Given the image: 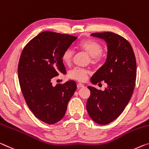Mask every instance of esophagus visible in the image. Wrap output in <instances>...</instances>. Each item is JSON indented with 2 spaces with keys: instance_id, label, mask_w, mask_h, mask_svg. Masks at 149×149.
<instances>
[{
  "instance_id": "obj_1",
  "label": "esophagus",
  "mask_w": 149,
  "mask_h": 149,
  "mask_svg": "<svg viewBox=\"0 0 149 149\" xmlns=\"http://www.w3.org/2000/svg\"><path fill=\"white\" fill-rule=\"evenodd\" d=\"M77 87H78V88H81V87H84V85L82 84L79 83V84H77Z\"/></svg>"
}]
</instances>
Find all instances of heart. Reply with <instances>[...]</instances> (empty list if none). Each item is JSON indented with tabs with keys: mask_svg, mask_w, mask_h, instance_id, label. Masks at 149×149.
<instances>
[{
	"mask_svg": "<svg viewBox=\"0 0 149 149\" xmlns=\"http://www.w3.org/2000/svg\"><path fill=\"white\" fill-rule=\"evenodd\" d=\"M77 48L88 54L90 56L91 63L96 64L100 62L102 58L103 46L101 44L95 40L87 39L81 40L77 44ZM74 52L71 48H67L63 51L62 55V60L65 64H70L72 62ZM89 71L81 68H75L69 73V77L71 79L84 81L86 79Z\"/></svg>",
	"mask_w": 149,
	"mask_h": 149,
	"instance_id": "b5f03b06",
	"label": "heart"
}]
</instances>
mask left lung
Here are the masks:
<instances>
[{
  "label": "left lung",
  "mask_w": 149,
  "mask_h": 149,
  "mask_svg": "<svg viewBox=\"0 0 149 149\" xmlns=\"http://www.w3.org/2000/svg\"><path fill=\"white\" fill-rule=\"evenodd\" d=\"M91 36L103 39L107 45L105 62L91 78L93 84L104 81V91L88 86L91 95L86 108L97 123L107 125L123 111L133 93L136 77V63L131 45L115 33L97 32Z\"/></svg>",
  "instance_id": "left-lung-1"
}]
</instances>
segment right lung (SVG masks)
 I'll return each instance as SVG.
<instances>
[{"mask_svg":"<svg viewBox=\"0 0 149 149\" xmlns=\"http://www.w3.org/2000/svg\"><path fill=\"white\" fill-rule=\"evenodd\" d=\"M77 37L42 32L26 45L21 54L18 74L26 104L38 119L52 125L64 117L68 102L77 89L74 81L52 86V79L66 70L63 51Z\"/></svg>","mask_w":149,"mask_h":149,"instance_id":"obj_1","label":"right lung"}]
</instances>
